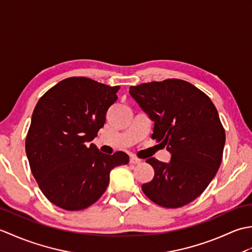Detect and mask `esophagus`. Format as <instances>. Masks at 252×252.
Returning a JSON list of instances; mask_svg holds the SVG:
<instances>
[{"label": "esophagus", "instance_id": "esophagus-1", "mask_svg": "<svg viewBox=\"0 0 252 252\" xmlns=\"http://www.w3.org/2000/svg\"><path fill=\"white\" fill-rule=\"evenodd\" d=\"M141 162H142L141 159L135 158V157H131L130 158V163H132V164H138V163H141Z\"/></svg>", "mask_w": 252, "mask_h": 252}]
</instances>
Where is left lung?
Wrapping results in <instances>:
<instances>
[{"label":"left lung","instance_id":"left-lung-1","mask_svg":"<svg viewBox=\"0 0 252 252\" xmlns=\"http://www.w3.org/2000/svg\"><path fill=\"white\" fill-rule=\"evenodd\" d=\"M130 94L155 122L152 137L171 153L169 163L146 160L155 175L142 190L161 207H183L202 194L221 165L225 131L216 106L180 79L142 83Z\"/></svg>","mask_w":252,"mask_h":252}]
</instances>
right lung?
Returning a JSON list of instances; mask_svg holds the SVG:
<instances>
[{
  "instance_id": "1",
  "label": "right lung",
  "mask_w": 252,
  "mask_h": 252,
  "mask_svg": "<svg viewBox=\"0 0 252 252\" xmlns=\"http://www.w3.org/2000/svg\"><path fill=\"white\" fill-rule=\"evenodd\" d=\"M120 87L84 77L67 78L37 101L26 137L31 172L44 196L68 211L93 205L109 184V173L126 164L123 152L100 153L93 141Z\"/></svg>"
}]
</instances>
